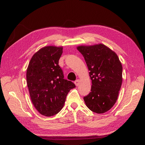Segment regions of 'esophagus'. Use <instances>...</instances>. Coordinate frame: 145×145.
<instances>
[{
  "label": "esophagus",
  "instance_id": "34e87169",
  "mask_svg": "<svg viewBox=\"0 0 145 145\" xmlns=\"http://www.w3.org/2000/svg\"><path fill=\"white\" fill-rule=\"evenodd\" d=\"M79 84H80V80L79 79L76 80L75 81V84L77 86H78L79 85Z\"/></svg>",
  "mask_w": 145,
  "mask_h": 145
}]
</instances>
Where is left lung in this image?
<instances>
[{
  "instance_id": "obj_1",
  "label": "left lung",
  "mask_w": 145,
  "mask_h": 145,
  "mask_svg": "<svg viewBox=\"0 0 145 145\" xmlns=\"http://www.w3.org/2000/svg\"><path fill=\"white\" fill-rule=\"evenodd\" d=\"M88 66L92 86L84 97L91 111L102 114L116 103L122 83V65L114 51L103 44L77 46Z\"/></svg>"
}]
</instances>
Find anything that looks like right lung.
I'll return each instance as SVG.
<instances>
[{"instance_id":"1","label":"right lung","mask_w":145,"mask_h":145,"mask_svg":"<svg viewBox=\"0 0 145 145\" xmlns=\"http://www.w3.org/2000/svg\"><path fill=\"white\" fill-rule=\"evenodd\" d=\"M63 46H46L32 57L27 69V84L31 101L36 110L45 116L57 114L64 106L70 89L75 88L64 78L59 60Z\"/></svg>"}]
</instances>
